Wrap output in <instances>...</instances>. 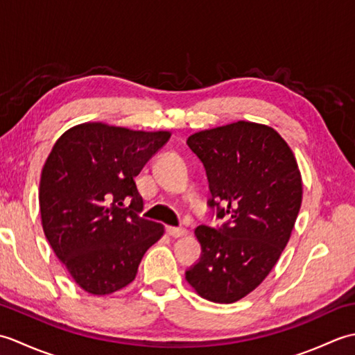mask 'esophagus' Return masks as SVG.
<instances>
[{
    "label": "esophagus",
    "mask_w": 355,
    "mask_h": 355,
    "mask_svg": "<svg viewBox=\"0 0 355 355\" xmlns=\"http://www.w3.org/2000/svg\"><path fill=\"white\" fill-rule=\"evenodd\" d=\"M166 233H168V235L172 238H180V236H184L187 230L182 229V227H171L169 225V227H166Z\"/></svg>",
    "instance_id": "34e87169"
}]
</instances>
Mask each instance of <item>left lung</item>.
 Masks as SVG:
<instances>
[{
	"mask_svg": "<svg viewBox=\"0 0 355 355\" xmlns=\"http://www.w3.org/2000/svg\"><path fill=\"white\" fill-rule=\"evenodd\" d=\"M187 145L205 164L221 227L198 225L200 261L186 271L201 297L233 304L276 266L302 205L293 150L273 128L239 122L192 134Z\"/></svg>",
	"mask_w": 355,
	"mask_h": 355,
	"instance_id": "8db88e82",
	"label": "left lung"
}]
</instances>
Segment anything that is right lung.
Wrapping results in <instances>:
<instances>
[{
	"mask_svg": "<svg viewBox=\"0 0 355 355\" xmlns=\"http://www.w3.org/2000/svg\"><path fill=\"white\" fill-rule=\"evenodd\" d=\"M169 137V131L80 123L58 139L45 160L42 229L87 293L107 296L131 284L143 254L163 236V224L139 215L143 198L134 178Z\"/></svg>",
	"mask_w": 355,
	"mask_h": 355,
	"instance_id": "1",
	"label": "right lung"
}]
</instances>
